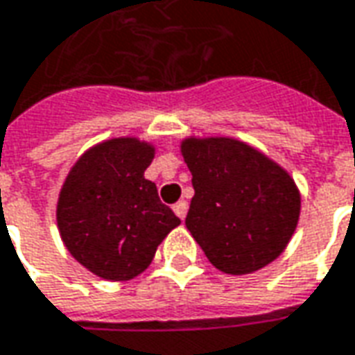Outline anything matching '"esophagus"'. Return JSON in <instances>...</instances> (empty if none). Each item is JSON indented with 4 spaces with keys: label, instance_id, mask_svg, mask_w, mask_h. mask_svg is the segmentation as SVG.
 <instances>
[{
    "label": "esophagus",
    "instance_id": "esophagus-1",
    "mask_svg": "<svg viewBox=\"0 0 355 355\" xmlns=\"http://www.w3.org/2000/svg\"><path fill=\"white\" fill-rule=\"evenodd\" d=\"M173 211L177 213L180 219H184L186 213H188V203H186L184 200H180V202H177L173 205Z\"/></svg>",
    "mask_w": 355,
    "mask_h": 355
}]
</instances>
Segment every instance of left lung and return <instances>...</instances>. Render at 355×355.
<instances>
[{
	"label": "left lung",
	"mask_w": 355,
	"mask_h": 355,
	"mask_svg": "<svg viewBox=\"0 0 355 355\" xmlns=\"http://www.w3.org/2000/svg\"><path fill=\"white\" fill-rule=\"evenodd\" d=\"M180 153L194 198L186 227L219 271L250 275L286 250L302 196L275 159L230 136H186Z\"/></svg>",
	"instance_id": "8db88e82"
}]
</instances>
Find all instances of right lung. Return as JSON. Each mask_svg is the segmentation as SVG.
Masks as SVG:
<instances>
[{"mask_svg":"<svg viewBox=\"0 0 355 355\" xmlns=\"http://www.w3.org/2000/svg\"><path fill=\"white\" fill-rule=\"evenodd\" d=\"M155 144L119 136L88 148L59 190V236L84 269L103 281H130L144 272L157 246L180 225L144 177Z\"/></svg>","mask_w":355,"mask_h":355,"instance_id":"obj_1","label":"right lung"}]
</instances>
